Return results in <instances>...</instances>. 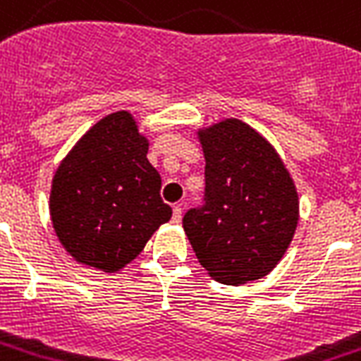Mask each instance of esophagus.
<instances>
[{
	"label": "esophagus",
	"instance_id": "obj_1",
	"mask_svg": "<svg viewBox=\"0 0 361 361\" xmlns=\"http://www.w3.org/2000/svg\"><path fill=\"white\" fill-rule=\"evenodd\" d=\"M181 216H183V208H181L180 204L174 206V212H172V221H174V224H180Z\"/></svg>",
	"mask_w": 361,
	"mask_h": 361
}]
</instances>
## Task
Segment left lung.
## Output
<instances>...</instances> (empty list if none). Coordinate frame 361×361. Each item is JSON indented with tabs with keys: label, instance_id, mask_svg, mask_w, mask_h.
Instances as JSON below:
<instances>
[{
	"label": "left lung",
	"instance_id": "left-lung-1",
	"mask_svg": "<svg viewBox=\"0 0 361 361\" xmlns=\"http://www.w3.org/2000/svg\"><path fill=\"white\" fill-rule=\"evenodd\" d=\"M204 204L187 210L183 229L200 265L221 284L263 279L295 235L299 197L265 137L238 119L199 130Z\"/></svg>",
	"mask_w": 361,
	"mask_h": 361
}]
</instances>
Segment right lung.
<instances>
[{"instance_id":"obj_1","label":"right lung","mask_w":361,"mask_h":361,"mask_svg":"<svg viewBox=\"0 0 361 361\" xmlns=\"http://www.w3.org/2000/svg\"><path fill=\"white\" fill-rule=\"evenodd\" d=\"M147 149L134 117L117 111L98 121L60 162L49 210L60 244L77 263L119 271L172 217Z\"/></svg>"}]
</instances>
